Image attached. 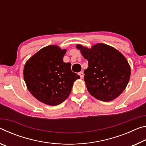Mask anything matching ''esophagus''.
<instances>
[{"instance_id":"1","label":"esophagus","mask_w":146,"mask_h":146,"mask_svg":"<svg viewBox=\"0 0 146 146\" xmlns=\"http://www.w3.org/2000/svg\"><path fill=\"white\" fill-rule=\"evenodd\" d=\"M78 74L80 75V78H83V76H84V74H83V72H80L78 73Z\"/></svg>"}]
</instances>
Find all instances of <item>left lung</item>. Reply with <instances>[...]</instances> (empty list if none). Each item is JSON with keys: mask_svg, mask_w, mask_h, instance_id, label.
Returning a JSON list of instances; mask_svg holds the SVG:
<instances>
[{"mask_svg": "<svg viewBox=\"0 0 146 146\" xmlns=\"http://www.w3.org/2000/svg\"><path fill=\"white\" fill-rule=\"evenodd\" d=\"M77 48L88 60L84 81L90 94L103 102L112 101L120 95L128 84L131 75L125 57L106 44H95L90 49L80 44Z\"/></svg>", "mask_w": 146, "mask_h": 146, "instance_id": "left-lung-1", "label": "left lung"}]
</instances>
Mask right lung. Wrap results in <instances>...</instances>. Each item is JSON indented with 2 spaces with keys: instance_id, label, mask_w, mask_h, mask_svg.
Instances as JSON below:
<instances>
[{
  "instance_id": "add662e5",
  "label": "right lung",
  "mask_w": 146,
  "mask_h": 146,
  "mask_svg": "<svg viewBox=\"0 0 146 146\" xmlns=\"http://www.w3.org/2000/svg\"><path fill=\"white\" fill-rule=\"evenodd\" d=\"M65 53L66 50L50 45L33 55L24 68L28 90L49 106H57L67 98L74 82L80 78L71 70L70 63L63 62Z\"/></svg>"
}]
</instances>
